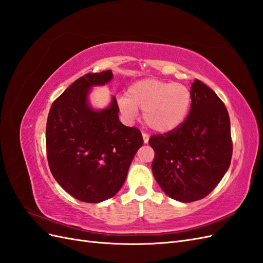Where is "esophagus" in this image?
Here are the masks:
<instances>
[{
	"label": "esophagus",
	"mask_w": 263,
	"mask_h": 263,
	"mask_svg": "<svg viewBox=\"0 0 263 263\" xmlns=\"http://www.w3.org/2000/svg\"><path fill=\"white\" fill-rule=\"evenodd\" d=\"M141 135H142V138H144V142H145V144H147L148 140H149V135L146 134V133H142Z\"/></svg>",
	"instance_id": "1"
}]
</instances>
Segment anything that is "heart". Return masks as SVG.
<instances>
[{"label":"heart","mask_w":263,"mask_h":263,"mask_svg":"<svg viewBox=\"0 0 263 263\" xmlns=\"http://www.w3.org/2000/svg\"><path fill=\"white\" fill-rule=\"evenodd\" d=\"M191 105V92L185 85L158 79L134 83L127 97L118 100V106L127 117L144 110L145 123L158 133L176 129L184 121Z\"/></svg>","instance_id":"b5f03b06"}]
</instances>
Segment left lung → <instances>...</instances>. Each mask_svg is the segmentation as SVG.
<instances>
[{"label": "left lung", "mask_w": 263, "mask_h": 263, "mask_svg": "<svg viewBox=\"0 0 263 263\" xmlns=\"http://www.w3.org/2000/svg\"><path fill=\"white\" fill-rule=\"evenodd\" d=\"M153 173L163 192L190 203L209 195L227 172L233 155L227 108L200 80L191 86L190 113L176 129L153 135Z\"/></svg>", "instance_id": "left-lung-1"}]
</instances>
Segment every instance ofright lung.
<instances>
[{
	"label": "right lung",
	"mask_w": 263,
	"mask_h": 263,
	"mask_svg": "<svg viewBox=\"0 0 263 263\" xmlns=\"http://www.w3.org/2000/svg\"><path fill=\"white\" fill-rule=\"evenodd\" d=\"M110 70L86 73L55 100L46 126L47 159L53 178L77 200L100 203L122 187L144 144L136 127L119 122L116 99L94 110L87 103L93 85L112 80Z\"/></svg>",
	"instance_id": "1"
}]
</instances>
